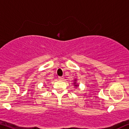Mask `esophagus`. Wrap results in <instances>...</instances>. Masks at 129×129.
I'll use <instances>...</instances> for the list:
<instances>
[{
	"mask_svg": "<svg viewBox=\"0 0 129 129\" xmlns=\"http://www.w3.org/2000/svg\"><path fill=\"white\" fill-rule=\"evenodd\" d=\"M58 79H59V80L62 81L64 80V78H63V76H59V77H58Z\"/></svg>",
	"mask_w": 129,
	"mask_h": 129,
	"instance_id": "1",
	"label": "esophagus"
}]
</instances>
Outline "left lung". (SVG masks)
Here are the masks:
<instances>
[{
    "mask_svg": "<svg viewBox=\"0 0 129 129\" xmlns=\"http://www.w3.org/2000/svg\"><path fill=\"white\" fill-rule=\"evenodd\" d=\"M76 80H75V83H74V86H75V87H78V84H76Z\"/></svg>",
    "mask_w": 129,
    "mask_h": 129,
    "instance_id": "8db88e82",
    "label": "left lung"
}]
</instances>
